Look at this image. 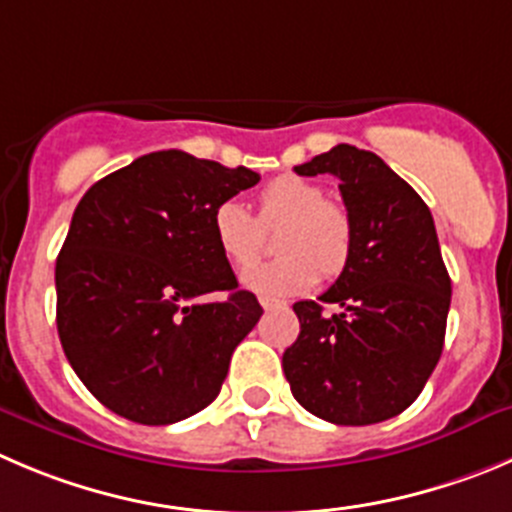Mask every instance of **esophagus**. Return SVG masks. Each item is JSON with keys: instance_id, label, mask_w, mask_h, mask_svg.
Masks as SVG:
<instances>
[{"instance_id": "1", "label": "esophagus", "mask_w": 512, "mask_h": 512, "mask_svg": "<svg viewBox=\"0 0 512 512\" xmlns=\"http://www.w3.org/2000/svg\"><path fill=\"white\" fill-rule=\"evenodd\" d=\"M261 306H264V309L266 311H269V309H276V306H281V304H284V301H279V299H271V296H261Z\"/></svg>"}]
</instances>
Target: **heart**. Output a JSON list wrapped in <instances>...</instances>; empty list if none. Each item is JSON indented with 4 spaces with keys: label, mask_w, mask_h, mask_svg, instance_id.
<instances>
[{
    "label": "heart",
    "mask_w": 512,
    "mask_h": 512,
    "mask_svg": "<svg viewBox=\"0 0 512 512\" xmlns=\"http://www.w3.org/2000/svg\"><path fill=\"white\" fill-rule=\"evenodd\" d=\"M284 225L277 239L282 259L251 267L241 276L248 291L261 296H294L319 281L339 276L349 264L354 228L347 208L326 201L314 180L281 175L259 196V218L241 201L228 198L213 211V238L233 266H250L263 250L264 227Z\"/></svg>",
    "instance_id": "obj_1"
}]
</instances>
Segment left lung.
<instances>
[{"instance_id":"1","label":"left lung","mask_w":512,"mask_h":512,"mask_svg":"<svg viewBox=\"0 0 512 512\" xmlns=\"http://www.w3.org/2000/svg\"><path fill=\"white\" fill-rule=\"evenodd\" d=\"M339 178L354 228L347 269L322 303L296 301L301 332L284 352L291 394L334 425H374L405 412L437 367L450 311V274L427 203L379 155L354 145L296 165Z\"/></svg>"}]
</instances>
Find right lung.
I'll return each mask as SVG.
<instances>
[{
  "mask_svg": "<svg viewBox=\"0 0 512 512\" xmlns=\"http://www.w3.org/2000/svg\"><path fill=\"white\" fill-rule=\"evenodd\" d=\"M259 173L158 150L105 175L72 213L55 266L67 362L107 410L173 425L221 392L264 309L213 238L218 203ZM223 293L221 302H201Z\"/></svg>",
  "mask_w": 512,
  "mask_h": 512,
  "instance_id": "1",
  "label": "right lung"
}]
</instances>
